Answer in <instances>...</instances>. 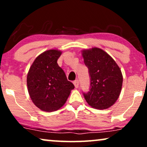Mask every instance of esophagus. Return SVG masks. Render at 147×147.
I'll use <instances>...</instances> for the list:
<instances>
[{
    "label": "esophagus",
    "instance_id": "34e87169",
    "mask_svg": "<svg viewBox=\"0 0 147 147\" xmlns=\"http://www.w3.org/2000/svg\"><path fill=\"white\" fill-rule=\"evenodd\" d=\"M74 86H75V87L76 88H78V87H79V80H76L74 82Z\"/></svg>",
    "mask_w": 147,
    "mask_h": 147
}]
</instances>
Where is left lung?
Instances as JSON below:
<instances>
[{
    "instance_id": "obj_1",
    "label": "left lung",
    "mask_w": 147,
    "mask_h": 147,
    "mask_svg": "<svg viewBox=\"0 0 147 147\" xmlns=\"http://www.w3.org/2000/svg\"><path fill=\"white\" fill-rule=\"evenodd\" d=\"M82 55L90 79L89 91L83 92L84 98L94 108H108L120 96L123 80L121 70L115 61L100 48L84 50Z\"/></svg>"
}]
</instances>
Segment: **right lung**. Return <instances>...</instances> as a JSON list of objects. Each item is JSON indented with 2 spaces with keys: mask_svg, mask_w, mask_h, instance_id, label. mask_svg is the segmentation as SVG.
Returning <instances> with one entry per match:
<instances>
[{
  "mask_svg": "<svg viewBox=\"0 0 147 147\" xmlns=\"http://www.w3.org/2000/svg\"><path fill=\"white\" fill-rule=\"evenodd\" d=\"M61 54V51L55 49L43 52L35 59L28 72L29 96L35 105L43 111L59 109L74 88L57 63Z\"/></svg>",
  "mask_w": 147,
  "mask_h": 147,
  "instance_id": "1",
  "label": "right lung"
}]
</instances>
